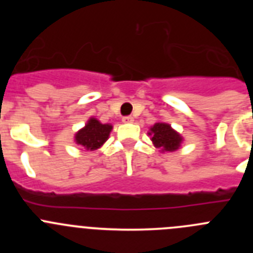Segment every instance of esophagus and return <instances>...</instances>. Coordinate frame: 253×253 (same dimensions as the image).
I'll use <instances>...</instances> for the list:
<instances>
[{"label": "esophagus", "instance_id": "1", "mask_svg": "<svg viewBox=\"0 0 253 253\" xmlns=\"http://www.w3.org/2000/svg\"><path fill=\"white\" fill-rule=\"evenodd\" d=\"M123 122H124V123H133L134 118H133V116H124V118H123Z\"/></svg>", "mask_w": 253, "mask_h": 253}]
</instances>
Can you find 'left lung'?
Here are the masks:
<instances>
[{
  "label": "left lung",
  "mask_w": 253,
  "mask_h": 253,
  "mask_svg": "<svg viewBox=\"0 0 253 253\" xmlns=\"http://www.w3.org/2000/svg\"><path fill=\"white\" fill-rule=\"evenodd\" d=\"M152 142L157 148L166 152H173L180 147L181 135L166 123H156L151 128Z\"/></svg>",
  "instance_id": "1"
}]
</instances>
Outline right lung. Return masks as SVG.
Here are the masks:
<instances>
[{
    "label": "right lung",
    "instance_id": "1",
    "mask_svg": "<svg viewBox=\"0 0 253 253\" xmlns=\"http://www.w3.org/2000/svg\"><path fill=\"white\" fill-rule=\"evenodd\" d=\"M111 129H113L111 125L101 124L95 118H91L86 126L76 134V142L86 151H95L106 142Z\"/></svg>",
    "mask_w": 253,
    "mask_h": 253
}]
</instances>
